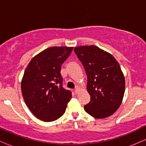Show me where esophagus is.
<instances>
[{
  "label": "esophagus",
  "instance_id": "obj_1",
  "mask_svg": "<svg viewBox=\"0 0 146 146\" xmlns=\"http://www.w3.org/2000/svg\"><path fill=\"white\" fill-rule=\"evenodd\" d=\"M79 90H80V87H79L78 86H75V93H76V94H78V93Z\"/></svg>",
  "mask_w": 146,
  "mask_h": 146
}]
</instances>
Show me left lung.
Here are the masks:
<instances>
[{
  "mask_svg": "<svg viewBox=\"0 0 146 146\" xmlns=\"http://www.w3.org/2000/svg\"><path fill=\"white\" fill-rule=\"evenodd\" d=\"M87 75L90 101L84 106L87 113L104 119L116 112L125 92V78L120 65L108 52L94 45L74 48Z\"/></svg>",
  "mask_w": 146,
  "mask_h": 146,
  "instance_id": "8db88e82",
  "label": "left lung"
}]
</instances>
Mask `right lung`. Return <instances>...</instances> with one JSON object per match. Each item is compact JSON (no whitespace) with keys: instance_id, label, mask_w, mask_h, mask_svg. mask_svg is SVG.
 <instances>
[{"instance_id":"right-lung-1","label":"right lung","mask_w":146,"mask_h":146,"mask_svg":"<svg viewBox=\"0 0 146 146\" xmlns=\"http://www.w3.org/2000/svg\"><path fill=\"white\" fill-rule=\"evenodd\" d=\"M73 47L52 46L31 59L21 81L25 102L35 117L53 121L65 113L72 98L71 92L62 86L61 65Z\"/></svg>"}]
</instances>
